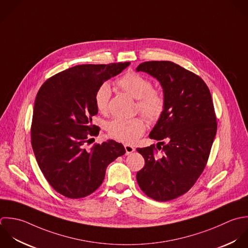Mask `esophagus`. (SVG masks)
<instances>
[{
	"instance_id": "1",
	"label": "esophagus",
	"mask_w": 248,
	"mask_h": 248,
	"mask_svg": "<svg viewBox=\"0 0 248 248\" xmlns=\"http://www.w3.org/2000/svg\"><path fill=\"white\" fill-rule=\"evenodd\" d=\"M124 149H125V154L126 155H129V154H131V153H133L135 151V148L133 146H131V145H128V144L124 145Z\"/></svg>"
}]
</instances>
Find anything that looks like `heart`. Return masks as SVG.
Wrapping results in <instances>:
<instances>
[{"instance_id":"b5f03b06","label":"heart","mask_w":248,"mask_h":248,"mask_svg":"<svg viewBox=\"0 0 248 248\" xmlns=\"http://www.w3.org/2000/svg\"><path fill=\"white\" fill-rule=\"evenodd\" d=\"M117 85L123 91L138 99L137 106L142 115L150 123H156L164 114L166 97L158 89H153L152 81L144 75L128 71L117 80ZM111 87L108 83L101 84L94 93V103L100 113H105L111 97ZM146 122L141 117L132 119L117 118L107 125L109 135L121 142L133 143L146 130Z\"/></svg>"}]
</instances>
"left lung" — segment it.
<instances>
[{
	"label": "left lung",
	"mask_w": 248,
	"mask_h": 248,
	"mask_svg": "<svg viewBox=\"0 0 248 248\" xmlns=\"http://www.w3.org/2000/svg\"><path fill=\"white\" fill-rule=\"evenodd\" d=\"M136 71L156 78L166 97L164 114L150 133L156 148H137L145 159L137 183L147 196L166 202L187 192L204 171L217 129L215 107L203 79L175 62H145Z\"/></svg>",
	"instance_id": "1"
}]
</instances>
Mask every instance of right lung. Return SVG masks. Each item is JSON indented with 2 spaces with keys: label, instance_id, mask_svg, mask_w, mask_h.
Segmentation results:
<instances>
[{
  "label": "right lung",
  "instance_id": "add662e5",
  "mask_svg": "<svg viewBox=\"0 0 248 248\" xmlns=\"http://www.w3.org/2000/svg\"><path fill=\"white\" fill-rule=\"evenodd\" d=\"M129 64L75 65L40 87L33 106L31 147L43 176L60 194L70 199L92 194L102 184L107 166L125 154L114 140L93 144L89 150L86 146L99 133L92 119L98 112L97 88Z\"/></svg>",
  "mask_w": 248,
  "mask_h": 248
}]
</instances>
